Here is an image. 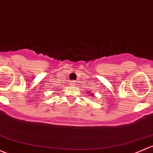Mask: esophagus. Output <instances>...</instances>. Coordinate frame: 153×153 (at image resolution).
I'll return each mask as SVG.
<instances>
[{"instance_id": "34e87169", "label": "esophagus", "mask_w": 153, "mask_h": 153, "mask_svg": "<svg viewBox=\"0 0 153 153\" xmlns=\"http://www.w3.org/2000/svg\"><path fill=\"white\" fill-rule=\"evenodd\" d=\"M75 83H76V82H75V81H72L70 82V84H71V86H75Z\"/></svg>"}]
</instances>
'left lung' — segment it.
I'll list each match as a JSON object with an SVG mask.
<instances>
[{
	"label": "left lung",
	"mask_w": 153,
	"mask_h": 153,
	"mask_svg": "<svg viewBox=\"0 0 153 153\" xmlns=\"http://www.w3.org/2000/svg\"><path fill=\"white\" fill-rule=\"evenodd\" d=\"M89 93H90V92H89Z\"/></svg>",
	"instance_id": "1"
}]
</instances>
